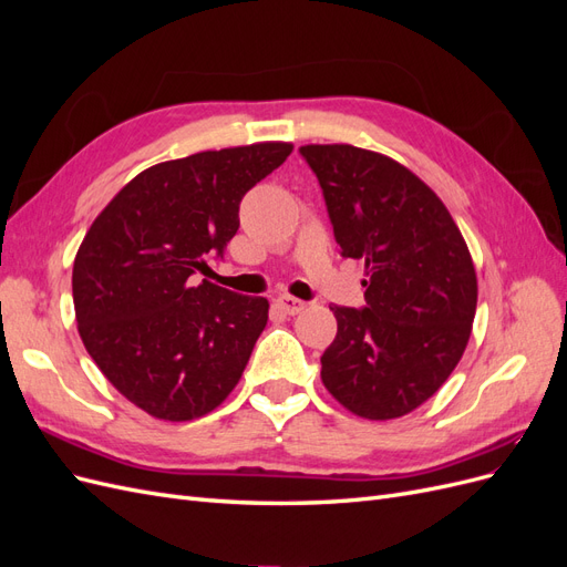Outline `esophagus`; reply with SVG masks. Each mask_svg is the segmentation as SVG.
Segmentation results:
<instances>
[{
    "label": "esophagus",
    "mask_w": 567,
    "mask_h": 567,
    "mask_svg": "<svg viewBox=\"0 0 567 567\" xmlns=\"http://www.w3.org/2000/svg\"><path fill=\"white\" fill-rule=\"evenodd\" d=\"M277 305L281 307V310H284L286 315H298V312H302L305 307H307V302H302V300H298V298H293V296H279V298H277Z\"/></svg>",
    "instance_id": "1"
}]
</instances>
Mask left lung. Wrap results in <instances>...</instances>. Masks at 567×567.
Listing matches in <instances>:
<instances>
[{"label": "left lung", "mask_w": 567, "mask_h": 567, "mask_svg": "<svg viewBox=\"0 0 567 567\" xmlns=\"http://www.w3.org/2000/svg\"><path fill=\"white\" fill-rule=\"evenodd\" d=\"M342 257L364 260L362 310L333 305L321 381L352 414L400 419L440 390L468 346L477 279L431 186L383 153L307 144Z\"/></svg>", "instance_id": "8db88e82"}]
</instances>
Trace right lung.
I'll return each instance as SVG.
<instances>
[{"label": "right lung", "mask_w": 567, "mask_h": 567, "mask_svg": "<svg viewBox=\"0 0 567 567\" xmlns=\"http://www.w3.org/2000/svg\"><path fill=\"white\" fill-rule=\"evenodd\" d=\"M290 151L262 142L153 165L84 236L73 265L80 338L111 385L153 419H200L241 379L269 302L194 274L221 257L241 198Z\"/></svg>", "instance_id": "add662e5"}]
</instances>
